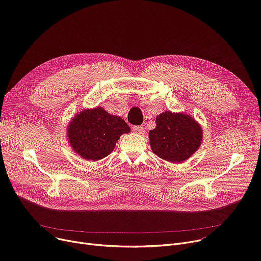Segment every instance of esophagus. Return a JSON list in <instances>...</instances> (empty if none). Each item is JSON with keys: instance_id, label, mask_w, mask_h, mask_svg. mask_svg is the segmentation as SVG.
I'll return each instance as SVG.
<instances>
[{"instance_id": "34e87169", "label": "esophagus", "mask_w": 261, "mask_h": 261, "mask_svg": "<svg viewBox=\"0 0 261 261\" xmlns=\"http://www.w3.org/2000/svg\"><path fill=\"white\" fill-rule=\"evenodd\" d=\"M132 131L134 133H137V134H143L144 133V128L142 126H133Z\"/></svg>"}]
</instances>
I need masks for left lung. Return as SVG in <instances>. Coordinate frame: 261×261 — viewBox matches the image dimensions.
<instances>
[{
	"label": "left lung",
	"mask_w": 261,
	"mask_h": 261,
	"mask_svg": "<svg viewBox=\"0 0 261 261\" xmlns=\"http://www.w3.org/2000/svg\"><path fill=\"white\" fill-rule=\"evenodd\" d=\"M156 128L148 133L153 152L169 162H182L191 157L202 140L200 126L190 116L170 111L156 118Z\"/></svg>",
	"instance_id": "1"
}]
</instances>
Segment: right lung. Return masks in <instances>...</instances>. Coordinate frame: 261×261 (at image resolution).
<instances>
[{
    "mask_svg": "<svg viewBox=\"0 0 261 261\" xmlns=\"http://www.w3.org/2000/svg\"><path fill=\"white\" fill-rule=\"evenodd\" d=\"M130 127L103 108L84 110L71 121L68 138L72 148L84 159L97 161L113 152L120 136Z\"/></svg>",
    "mask_w": 261,
    "mask_h": 261,
    "instance_id": "add662e5",
    "label": "right lung"
}]
</instances>
